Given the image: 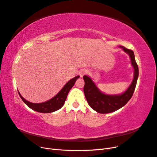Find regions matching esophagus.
I'll return each mask as SVG.
<instances>
[{
  "label": "esophagus",
  "instance_id": "34e87169",
  "mask_svg": "<svg viewBox=\"0 0 157 157\" xmlns=\"http://www.w3.org/2000/svg\"><path fill=\"white\" fill-rule=\"evenodd\" d=\"M87 73V71L86 69H82L79 71V75L80 77H83L84 75H85Z\"/></svg>",
  "mask_w": 157,
  "mask_h": 157
}]
</instances>
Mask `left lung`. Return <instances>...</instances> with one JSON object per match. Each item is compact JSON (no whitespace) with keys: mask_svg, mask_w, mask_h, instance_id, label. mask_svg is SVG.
Segmentation results:
<instances>
[{"mask_svg":"<svg viewBox=\"0 0 157 157\" xmlns=\"http://www.w3.org/2000/svg\"><path fill=\"white\" fill-rule=\"evenodd\" d=\"M118 48L129 56L132 66L134 69V78L130 86L124 92L118 94H105L98 88L96 83L93 81V78L87 75L83 77L85 82L84 92L88 105L99 113H110L124 107L131 99L136 88L139 70L134 52L122 46H119Z\"/></svg>","mask_w":157,"mask_h":157,"instance_id":"8db88e82","label":"left lung"}]
</instances>
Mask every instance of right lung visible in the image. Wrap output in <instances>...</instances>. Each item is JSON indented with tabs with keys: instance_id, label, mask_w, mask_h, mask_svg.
<instances>
[{
	"instance_id": "1",
	"label": "right lung",
	"mask_w": 157,
	"mask_h": 157,
	"mask_svg": "<svg viewBox=\"0 0 157 157\" xmlns=\"http://www.w3.org/2000/svg\"><path fill=\"white\" fill-rule=\"evenodd\" d=\"M79 77L80 76L77 75L72 79L69 80L54 97L51 98L48 101L42 103L30 102L26 100L25 98H23L19 91L18 93L23 101L24 102L29 108L33 109V110L42 113H52L59 110V109L63 107L66 99H67V95L70 91V90L72 88V87L75 84L76 80H77Z\"/></svg>"
}]
</instances>
